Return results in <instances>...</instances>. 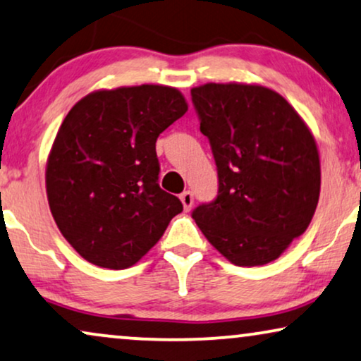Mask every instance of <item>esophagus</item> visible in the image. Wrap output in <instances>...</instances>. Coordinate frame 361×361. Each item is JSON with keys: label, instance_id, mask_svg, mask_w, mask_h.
I'll use <instances>...</instances> for the list:
<instances>
[{"label": "esophagus", "instance_id": "obj_1", "mask_svg": "<svg viewBox=\"0 0 361 361\" xmlns=\"http://www.w3.org/2000/svg\"><path fill=\"white\" fill-rule=\"evenodd\" d=\"M180 200H181V203H183L185 211H190L191 206H193V201H195L193 193H191V191H185V193H181Z\"/></svg>", "mask_w": 361, "mask_h": 361}]
</instances>
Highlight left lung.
<instances>
[{"instance_id": "1", "label": "left lung", "mask_w": 361, "mask_h": 361, "mask_svg": "<svg viewBox=\"0 0 361 361\" xmlns=\"http://www.w3.org/2000/svg\"><path fill=\"white\" fill-rule=\"evenodd\" d=\"M218 166V196L193 211L206 239L243 267L276 261L305 233L320 195L315 138L295 109L251 84L191 89Z\"/></svg>"}]
</instances>
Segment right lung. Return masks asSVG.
I'll return each mask as SVG.
<instances>
[{
  "label": "right lung",
  "mask_w": 361,
  "mask_h": 361,
  "mask_svg": "<svg viewBox=\"0 0 361 361\" xmlns=\"http://www.w3.org/2000/svg\"><path fill=\"white\" fill-rule=\"evenodd\" d=\"M188 104L166 85L95 90L66 115L46 166L57 228L99 267L137 264L165 233L181 201L158 185L160 133Z\"/></svg>",
  "instance_id": "obj_1"
}]
</instances>
